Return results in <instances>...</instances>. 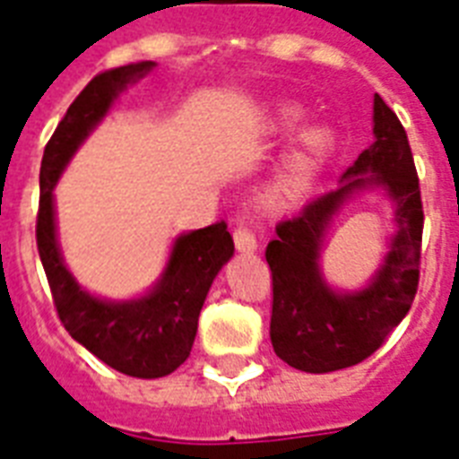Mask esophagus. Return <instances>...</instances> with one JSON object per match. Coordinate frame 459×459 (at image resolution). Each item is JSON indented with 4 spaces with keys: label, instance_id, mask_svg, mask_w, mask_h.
<instances>
[{
    "label": "esophagus",
    "instance_id": "34e87169",
    "mask_svg": "<svg viewBox=\"0 0 459 459\" xmlns=\"http://www.w3.org/2000/svg\"><path fill=\"white\" fill-rule=\"evenodd\" d=\"M233 243H236L238 252H255L257 250V238L247 226H238L233 230Z\"/></svg>",
    "mask_w": 459,
    "mask_h": 459
}]
</instances>
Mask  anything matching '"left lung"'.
<instances>
[{"instance_id":"left-lung-1","label":"left lung","mask_w":459,"mask_h":459,"mask_svg":"<svg viewBox=\"0 0 459 459\" xmlns=\"http://www.w3.org/2000/svg\"><path fill=\"white\" fill-rule=\"evenodd\" d=\"M377 186L392 200L399 230L368 286L338 291L320 272L323 240L342 204L355 192ZM421 229L420 178L407 133L391 107L374 95V143L342 173L341 186L281 221L266 245L273 352L307 374L345 369L377 352L417 295Z\"/></svg>"}]
</instances>
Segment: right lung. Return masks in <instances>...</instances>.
Returning a JSON list of instances; mask_svg holds the SVG:
<instances>
[{
    "instance_id": "add662e5",
    "label": "right lung",
    "mask_w": 459,
    "mask_h": 459,
    "mask_svg": "<svg viewBox=\"0 0 459 459\" xmlns=\"http://www.w3.org/2000/svg\"><path fill=\"white\" fill-rule=\"evenodd\" d=\"M152 68L154 61H138L95 75L56 126L39 166L38 250L56 314L74 341L135 378L169 377L190 357L209 288L236 250L223 221L180 233L157 283L131 300L97 298L68 272L56 240L54 186L117 97Z\"/></svg>"
}]
</instances>
